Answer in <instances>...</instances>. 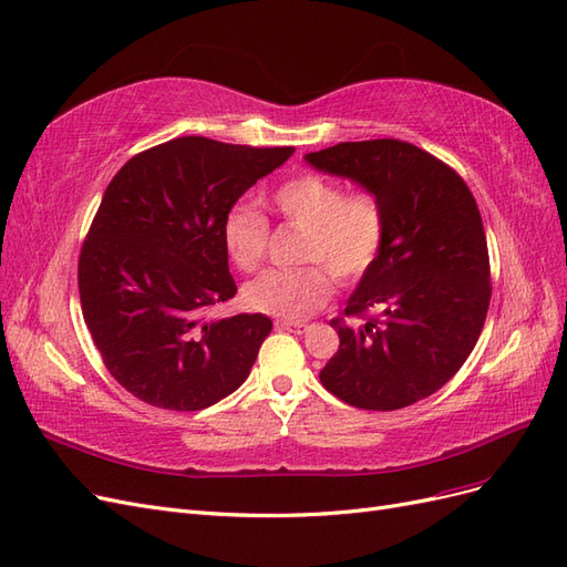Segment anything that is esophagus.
<instances>
[{"mask_svg": "<svg viewBox=\"0 0 567 567\" xmlns=\"http://www.w3.org/2000/svg\"><path fill=\"white\" fill-rule=\"evenodd\" d=\"M277 329H281V331H293V333H302L305 329H307V323L305 321H277Z\"/></svg>", "mask_w": 567, "mask_h": 567, "instance_id": "obj_1", "label": "esophagus"}]
</instances>
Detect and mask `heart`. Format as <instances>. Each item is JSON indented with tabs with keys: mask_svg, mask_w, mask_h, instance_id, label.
<instances>
[{
	"mask_svg": "<svg viewBox=\"0 0 567 567\" xmlns=\"http://www.w3.org/2000/svg\"><path fill=\"white\" fill-rule=\"evenodd\" d=\"M271 208L305 231L300 260L323 264L342 284L362 279L383 248L385 215L371 194L346 196L338 184L305 175L279 186ZM267 241L265 217L246 203L231 205L221 219V246L231 265L252 271L262 262ZM322 268L267 269L244 286V302L248 310L269 317H310L333 293L330 270Z\"/></svg>",
	"mask_w": 567,
	"mask_h": 567,
	"instance_id": "1",
	"label": "heart"
}]
</instances>
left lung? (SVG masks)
<instances>
[{
	"label": "left lung",
	"mask_w": 567,
	"mask_h": 567,
	"mask_svg": "<svg viewBox=\"0 0 567 567\" xmlns=\"http://www.w3.org/2000/svg\"><path fill=\"white\" fill-rule=\"evenodd\" d=\"M307 165L350 179L385 215L383 248L346 302L371 317L333 319L340 348L323 388L359 409L392 411L437 392L463 367L485 326L489 255L483 217L452 167L398 140L342 142Z\"/></svg>",
	"instance_id": "obj_1"
}]
</instances>
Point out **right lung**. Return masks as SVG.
Returning a JSON list of instances; mask_svg holds the SVG:
<instances>
[{
	"label": "right lung",
	"instance_id": "obj_1",
	"mask_svg": "<svg viewBox=\"0 0 567 567\" xmlns=\"http://www.w3.org/2000/svg\"><path fill=\"white\" fill-rule=\"evenodd\" d=\"M293 151L179 136L109 184L80 252V305L106 369L134 398L198 411L246 383L271 319H205L236 293L221 219Z\"/></svg>",
	"mask_w": 567,
	"mask_h": 567
}]
</instances>
